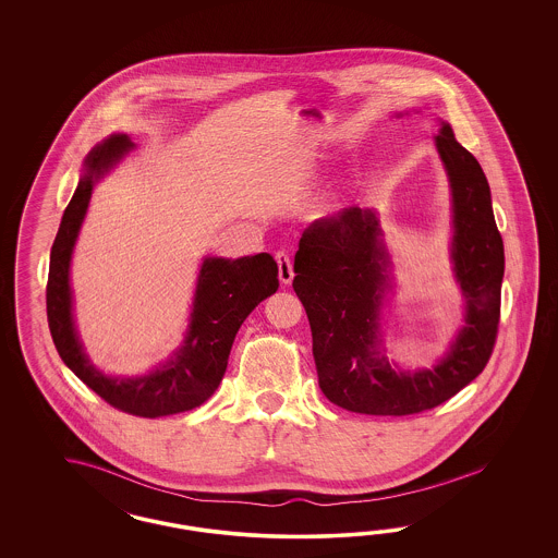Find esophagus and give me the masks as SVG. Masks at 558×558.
I'll return each instance as SVG.
<instances>
[{
  "label": "esophagus",
  "instance_id": "obj_1",
  "mask_svg": "<svg viewBox=\"0 0 558 558\" xmlns=\"http://www.w3.org/2000/svg\"><path fill=\"white\" fill-rule=\"evenodd\" d=\"M276 264H278V276H280V282L282 284H290L292 282V278H294V270H292V259H290V255L287 252H276Z\"/></svg>",
  "mask_w": 558,
  "mask_h": 558
}]
</instances>
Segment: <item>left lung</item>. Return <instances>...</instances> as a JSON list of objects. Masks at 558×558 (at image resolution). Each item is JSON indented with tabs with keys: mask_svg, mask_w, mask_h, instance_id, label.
<instances>
[{
	"mask_svg": "<svg viewBox=\"0 0 558 558\" xmlns=\"http://www.w3.org/2000/svg\"><path fill=\"white\" fill-rule=\"evenodd\" d=\"M452 186V259L466 301L464 327L432 371L397 372L378 352V315L389 255L372 210L350 206L304 229L292 288L301 299L323 395L366 415H413L446 403L485 371L499 319L506 268L487 178L450 124L436 136Z\"/></svg>",
	"mask_w": 558,
	"mask_h": 558,
	"instance_id": "left-lung-1",
	"label": "left lung"
}]
</instances>
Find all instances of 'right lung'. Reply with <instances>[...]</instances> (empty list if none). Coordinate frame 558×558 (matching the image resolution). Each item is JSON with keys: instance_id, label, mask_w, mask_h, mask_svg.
Masks as SVG:
<instances>
[{"instance_id": "right-lung-1", "label": "right lung", "mask_w": 558, "mask_h": 558, "mask_svg": "<svg viewBox=\"0 0 558 558\" xmlns=\"http://www.w3.org/2000/svg\"><path fill=\"white\" fill-rule=\"evenodd\" d=\"M131 149L133 141L129 136L112 135L87 155L84 178L65 208L52 243L47 317L57 352L80 380L108 405L153 420L201 407L217 390L241 323L278 290V266L270 254L204 259L186 343L178 355L141 378H110L96 371L85 357L73 327L69 262L92 198L94 180Z\"/></svg>"}]
</instances>
